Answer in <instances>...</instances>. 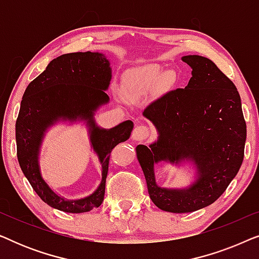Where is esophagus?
<instances>
[{"label":"esophagus","mask_w":259,"mask_h":259,"mask_svg":"<svg viewBox=\"0 0 259 259\" xmlns=\"http://www.w3.org/2000/svg\"><path fill=\"white\" fill-rule=\"evenodd\" d=\"M148 136H150V130H148V127L145 125H139L133 130L132 139L134 141H143L145 139H147Z\"/></svg>","instance_id":"esophagus-1"}]
</instances>
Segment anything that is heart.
Segmentation results:
<instances>
[{
  "mask_svg": "<svg viewBox=\"0 0 259 259\" xmlns=\"http://www.w3.org/2000/svg\"><path fill=\"white\" fill-rule=\"evenodd\" d=\"M160 77L161 69L159 67L145 66L130 77L127 86L132 91L152 90L157 86Z\"/></svg>",
  "mask_w": 259,
  "mask_h": 259,
  "instance_id": "b5f03b06",
  "label": "heart"
}]
</instances>
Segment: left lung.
Instances as JSON below:
<instances>
[{"instance_id": "1", "label": "left lung", "mask_w": 259, "mask_h": 259, "mask_svg": "<svg viewBox=\"0 0 259 259\" xmlns=\"http://www.w3.org/2000/svg\"><path fill=\"white\" fill-rule=\"evenodd\" d=\"M182 60L192 68V77L185 88L168 92L145 109L158 139L136 148L152 201L173 213L197 211L217 200L242 166L246 140L235 83L210 59L186 55ZM161 161L193 164L195 182L183 189L160 188L154 165Z\"/></svg>"}]
</instances>
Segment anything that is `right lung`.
Instances as JSON below:
<instances>
[{
    "mask_svg": "<svg viewBox=\"0 0 259 259\" xmlns=\"http://www.w3.org/2000/svg\"><path fill=\"white\" fill-rule=\"evenodd\" d=\"M112 80L107 56L99 52L69 53L52 60L36 79L28 84L16 120L17 159L23 175L37 196L56 210L83 213L99 207L104 200L109 154L128 139L133 130L131 120L113 128H102L95 121V112L107 105L106 93ZM59 121H83L91 147L102 165V182L95 192L81 200H67L56 194L43 179L39 150L45 132Z\"/></svg>",
    "mask_w": 259,
    "mask_h": 259,
    "instance_id": "obj_1",
    "label": "right lung"
}]
</instances>
